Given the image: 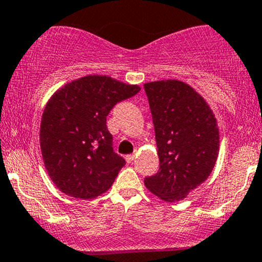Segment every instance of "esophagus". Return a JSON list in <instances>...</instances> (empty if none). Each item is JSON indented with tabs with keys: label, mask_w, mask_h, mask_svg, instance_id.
I'll list each match as a JSON object with an SVG mask.
<instances>
[{
	"label": "esophagus",
	"mask_w": 262,
	"mask_h": 262,
	"mask_svg": "<svg viewBox=\"0 0 262 262\" xmlns=\"http://www.w3.org/2000/svg\"><path fill=\"white\" fill-rule=\"evenodd\" d=\"M125 160H126V162H128V163L133 162V161L136 160V153H133V155H128L125 157Z\"/></svg>",
	"instance_id": "obj_1"
}]
</instances>
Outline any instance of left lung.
<instances>
[{
	"label": "left lung",
	"instance_id": "8db88e82",
	"mask_svg": "<svg viewBox=\"0 0 262 262\" xmlns=\"http://www.w3.org/2000/svg\"><path fill=\"white\" fill-rule=\"evenodd\" d=\"M155 125L160 170L144 179L165 202L185 199L213 171L219 152V129L202 95L182 81L144 83Z\"/></svg>",
	"mask_w": 262,
	"mask_h": 262
}]
</instances>
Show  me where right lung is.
<instances>
[{"instance_id": "obj_1", "label": "right lung", "mask_w": 262, "mask_h": 262, "mask_svg": "<svg viewBox=\"0 0 262 262\" xmlns=\"http://www.w3.org/2000/svg\"><path fill=\"white\" fill-rule=\"evenodd\" d=\"M141 91L109 76L66 83L47 102L40 149L49 178L66 195L92 199L110 189L125 160L113 149L106 116L119 101Z\"/></svg>"}]
</instances>
